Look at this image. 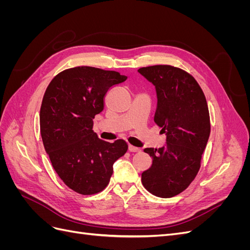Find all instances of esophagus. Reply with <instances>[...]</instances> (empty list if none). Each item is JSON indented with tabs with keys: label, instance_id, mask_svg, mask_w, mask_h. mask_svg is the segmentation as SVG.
Wrapping results in <instances>:
<instances>
[{
	"label": "esophagus",
	"instance_id": "esophagus-1",
	"mask_svg": "<svg viewBox=\"0 0 250 250\" xmlns=\"http://www.w3.org/2000/svg\"><path fill=\"white\" fill-rule=\"evenodd\" d=\"M128 150H129L130 152H140V151H141L140 148L135 147V146H133V145H129V146H128Z\"/></svg>",
	"mask_w": 250,
	"mask_h": 250
}]
</instances>
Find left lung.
I'll list each match as a JSON object with an SVG mask.
<instances>
[{"label":"left lung","mask_w":250,"mask_h":250,"mask_svg":"<svg viewBox=\"0 0 250 250\" xmlns=\"http://www.w3.org/2000/svg\"><path fill=\"white\" fill-rule=\"evenodd\" d=\"M156 89L154 122L167 134V145L145 148L152 166L142 173V184L154 196L170 198L184 192L200 169L210 132L206 96L191 74L168 64L139 69Z\"/></svg>","instance_id":"1"}]
</instances>
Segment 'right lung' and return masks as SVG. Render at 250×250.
I'll return each mask as SVG.
<instances>
[{
    "mask_svg": "<svg viewBox=\"0 0 250 250\" xmlns=\"http://www.w3.org/2000/svg\"><path fill=\"white\" fill-rule=\"evenodd\" d=\"M126 79L116 71L75 66L57 74L44 92L40 112L43 147L60 179L78 194L103 191L113 163L128 149L124 140L105 142L93 130L105 94Z\"/></svg>",
    "mask_w": 250,
    "mask_h": 250,
    "instance_id": "right-lung-1",
    "label": "right lung"
}]
</instances>
